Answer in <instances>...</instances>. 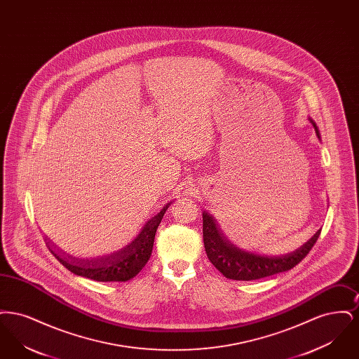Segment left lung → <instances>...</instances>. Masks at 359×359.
Wrapping results in <instances>:
<instances>
[{
    "instance_id": "obj_1",
    "label": "left lung",
    "mask_w": 359,
    "mask_h": 359,
    "mask_svg": "<svg viewBox=\"0 0 359 359\" xmlns=\"http://www.w3.org/2000/svg\"><path fill=\"white\" fill-rule=\"evenodd\" d=\"M316 135L320 138L319 129L313 121H311ZM322 230H318L316 234L306 242L302 248L290 255L280 257L258 256L250 252L241 250L237 246L231 245L219 233L215 221L211 215L203 212V242H205V255L210 262L230 280L237 281H250L258 280L268 276L287 272L294 268L302 259H304L309 250L313 248L320 236Z\"/></svg>"
}]
</instances>
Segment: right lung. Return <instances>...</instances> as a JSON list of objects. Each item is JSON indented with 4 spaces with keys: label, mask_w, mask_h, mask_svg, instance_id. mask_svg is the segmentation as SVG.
Here are the masks:
<instances>
[{
    "label": "right lung",
    "mask_w": 359,
    "mask_h": 359,
    "mask_svg": "<svg viewBox=\"0 0 359 359\" xmlns=\"http://www.w3.org/2000/svg\"><path fill=\"white\" fill-rule=\"evenodd\" d=\"M168 207L170 205H164L163 210L154 218L145 223L141 233L137 236L132 243L121 249L120 252L113 253L111 256L97 258V259L72 258L69 261V258L62 257L59 253H55L50 246L48 249L65 268H67L69 272L76 276H82L86 278L103 281V283L128 281L140 273V271L145 266V264L151 258L157 227Z\"/></svg>",
    "instance_id": "1"
}]
</instances>
